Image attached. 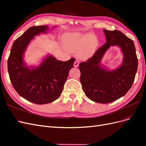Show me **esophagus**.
Here are the masks:
<instances>
[{"instance_id": "34e87169", "label": "esophagus", "mask_w": 146, "mask_h": 146, "mask_svg": "<svg viewBox=\"0 0 146 146\" xmlns=\"http://www.w3.org/2000/svg\"><path fill=\"white\" fill-rule=\"evenodd\" d=\"M78 65H79V61L78 60H76V61H75V62H74V67L77 68V67H78Z\"/></svg>"}]
</instances>
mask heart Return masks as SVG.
Returning <instances> with one entry per match:
<instances>
[{"label": "heart", "mask_w": 146, "mask_h": 146, "mask_svg": "<svg viewBox=\"0 0 146 146\" xmlns=\"http://www.w3.org/2000/svg\"><path fill=\"white\" fill-rule=\"evenodd\" d=\"M66 49L68 51L79 50L82 58H87L94 54L97 46L96 36L91 33L74 32L68 34L64 39Z\"/></svg>", "instance_id": "obj_1"}]
</instances>
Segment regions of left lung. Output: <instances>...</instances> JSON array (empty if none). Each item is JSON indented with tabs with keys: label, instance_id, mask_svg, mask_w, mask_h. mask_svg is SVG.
Returning <instances> with one entry per match:
<instances>
[{
	"label": "left lung",
	"instance_id": "1",
	"mask_svg": "<svg viewBox=\"0 0 146 146\" xmlns=\"http://www.w3.org/2000/svg\"><path fill=\"white\" fill-rule=\"evenodd\" d=\"M107 41L86 61L79 64L80 82L87 98L96 102L108 104L122 98L130 89L138 69V58L133 41L117 30H104ZM117 45L124 55L122 64L107 70L100 64L110 46Z\"/></svg>",
	"mask_w": 146,
	"mask_h": 146
}]
</instances>
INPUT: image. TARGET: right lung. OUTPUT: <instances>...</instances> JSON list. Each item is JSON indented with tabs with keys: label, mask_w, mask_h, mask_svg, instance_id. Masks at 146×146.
<instances>
[{
	"label": "right lung",
	"mask_w": 146,
	"mask_h": 146,
	"mask_svg": "<svg viewBox=\"0 0 146 146\" xmlns=\"http://www.w3.org/2000/svg\"><path fill=\"white\" fill-rule=\"evenodd\" d=\"M47 25L33 26L13 42L8 59V71L13 88L22 98L39 105L52 102L60 98L64 84L73 68L75 58L66 61L48 55L38 67H29L23 57L35 36L46 33Z\"/></svg>",
	"instance_id": "right-lung-1"
}]
</instances>
